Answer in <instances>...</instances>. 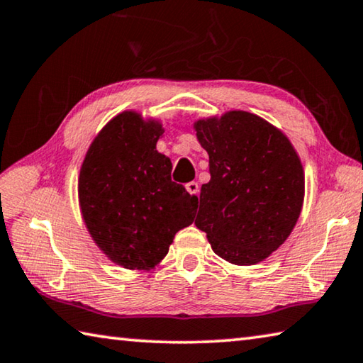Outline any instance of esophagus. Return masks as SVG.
<instances>
[{
    "label": "esophagus",
    "mask_w": 363,
    "mask_h": 363,
    "mask_svg": "<svg viewBox=\"0 0 363 363\" xmlns=\"http://www.w3.org/2000/svg\"><path fill=\"white\" fill-rule=\"evenodd\" d=\"M186 191L193 196H199V183L198 182L186 183Z\"/></svg>",
    "instance_id": "34e87169"
}]
</instances>
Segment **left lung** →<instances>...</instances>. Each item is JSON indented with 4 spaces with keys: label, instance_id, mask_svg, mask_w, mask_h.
I'll list each match as a JSON object with an SVG mask.
<instances>
[{
    "label": "left lung",
    "instance_id": "obj_1",
    "mask_svg": "<svg viewBox=\"0 0 363 363\" xmlns=\"http://www.w3.org/2000/svg\"><path fill=\"white\" fill-rule=\"evenodd\" d=\"M194 129L211 165L194 225L226 262H263L284 244L300 217V157L281 130L247 111L201 119Z\"/></svg>",
    "mask_w": 363,
    "mask_h": 363
}]
</instances>
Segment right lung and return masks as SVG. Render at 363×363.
I'll use <instances>...</instances> for the list:
<instances>
[{
  "label": "right lung",
  "mask_w": 363,
  "mask_h": 363,
  "mask_svg": "<svg viewBox=\"0 0 363 363\" xmlns=\"http://www.w3.org/2000/svg\"><path fill=\"white\" fill-rule=\"evenodd\" d=\"M157 121L124 111L89 148L79 172V206L100 250L127 269H150L175 234L194 221L198 198L172 182V162L156 150Z\"/></svg>",
  "instance_id": "obj_1"
}]
</instances>
